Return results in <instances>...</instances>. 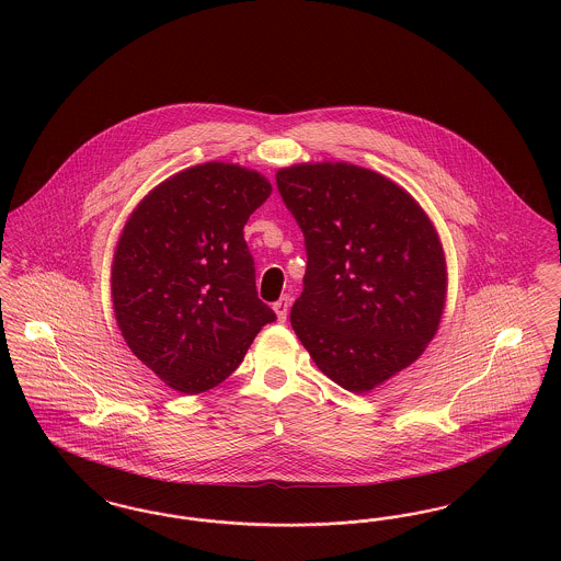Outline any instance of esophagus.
I'll use <instances>...</instances> for the list:
<instances>
[{
	"instance_id": "1",
	"label": "esophagus",
	"mask_w": 561,
	"mask_h": 561,
	"mask_svg": "<svg viewBox=\"0 0 561 561\" xmlns=\"http://www.w3.org/2000/svg\"><path fill=\"white\" fill-rule=\"evenodd\" d=\"M275 313H277V320L286 321L288 318V311H290V296H282L275 305H273Z\"/></svg>"
}]
</instances>
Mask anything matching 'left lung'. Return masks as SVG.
Masks as SVG:
<instances>
[{"instance_id": "1", "label": "left lung", "mask_w": 561, "mask_h": 561, "mask_svg": "<svg viewBox=\"0 0 561 561\" xmlns=\"http://www.w3.org/2000/svg\"><path fill=\"white\" fill-rule=\"evenodd\" d=\"M275 181L307 250L294 332L328 378L370 391L419 359L439 325L437 233L403 188L359 165L300 163Z\"/></svg>"}]
</instances>
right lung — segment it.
Wrapping results in <instances>:
<instances>
[{
    "label": "right lung",
    "instance_id": "obj_1",
    "mask_svg": "<svg viewBox=\"0 0 561 561\" xmlns=\"http://www.w3.org/2000/svg\"><path fill=\"white\" fill-rule=\"evenodd\" d=\"M268 195L259 172L208 161L153 188L124 227L111 273L117 325L134 355L181 393L222 382L275 321L243 240Z\"/></svg>",
    "mask_w": 561,
    "mask_h": 561
}]
</instances>
